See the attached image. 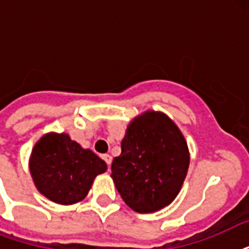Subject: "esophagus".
Returning <instances> with one entry per match:
<instances>
[{
    "label": "esophagus",
    "mask_w": 249,
    "mask_h": 249,
    "mask_svg": "<svg viewBox=\"0 0 249 249\" xmlns=\"http://www.w3.org/2000/svg\"><path fill=\"white\" fill-rule=\"evenodd\" d=\"M103 160H105L106 164H107L109 168V165H111V163H112V156L108 155V154H106V155H103Z\"/></svg>",
    "instance_id": "obj_1"
}]
</instances>
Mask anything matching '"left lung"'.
I'll use <instances>...</instances> for the list:
<instances>
[{
	"mask_svg": "<svg viewBox=\"0 0 249 249\" xmlns=\"http://www.w3.org/2000/svg\"><path fill=\"white\" fill-rule=\"evenodd\" d=\"M189 163V148L177 125L164 113L147 111L129 124L111 177L133 211L151 213L177 196Z\"/></svg>",
	"mask_w": 249,
	"mask_h": 249,
	"instance_id": "8db88e82",
	"label": "left lung"
}]
</instances>
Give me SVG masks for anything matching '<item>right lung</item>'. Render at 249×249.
I'll return each instance as SVG.
<instances>
[{
	"label": "right lung",
	"mask_w": 249,
	"mask_h": 249,
	"mask_svg": "<svg viewBox=\"0 0 249 249\" xmlns=\"http://www.w3.org/2000/svg\"><path fill=\"white\" fill-rule=\"evenodd\" d=\"M107 165L68 134L49 133L33 147L29 170L37 190L58 204H75L88 195Z\"/></svg>",
	"instance_id": "obj_1"
}]
</instances>
